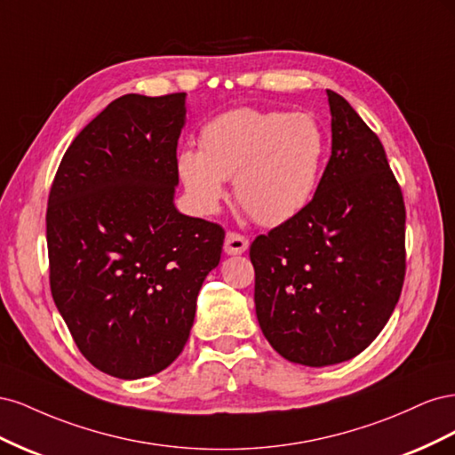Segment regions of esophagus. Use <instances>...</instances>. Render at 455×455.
<instances>
[{"mask_svg": "<svg viewBox=\"0 0 455 455\" xmlns=\"http://www.w3.org/2000/svg\"><path fill=\"white\" fill-rule=\"evenodd\" d=\"M246 249H249V241H246L243 235H239V233H233V231L228 233L226 241H224V252L228 256L243 254Z\"/></svg>", "mask_w": 455, "mask_h": 455, "instance_id": "34e87169", "label": "esophagus"}]
</instances>
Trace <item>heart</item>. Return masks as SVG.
Here are the masks:
<instances>
[{
	"mask_svg": "<svg viewBox=\"0 0 455 455\" xmlns=\"http://www.w3.org/2000/svg\"><path fill=\"white\" fill-rule=\"evenodd\" d=\"M201 149L186 146L176 172L201 212H214L226 180L243 209L281 226L307 209L326 157V132L313 114L235 108L204 123Z\"/></svg>",
	"mask_w": 455,
	"mask_h": 455,
	"instance_id": "b5f03b06",
	"label": "heart"
}]
</instances>
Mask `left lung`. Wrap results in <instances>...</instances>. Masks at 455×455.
Returning <instances> with one entry per match:
<instances>
[{"mask_svg": "<svg viewBox=\"0 0 455 455\" xmlns=\"http://www.w3.org/2000/svg\"><path fill=\"white\" fill-rule=\"evenodd\" d=\"M332 154L307 209L251 244L261 332L286 361L323 368L363 353L404 283V201L378 136L326 91Z\"/></svg>", "mask_w": 455, "mask_h": 455, "instance_id": "1", "label": "left lung"}]
</instances>
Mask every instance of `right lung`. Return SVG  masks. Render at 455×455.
<instances>
[{
  "instance_id": "1",
  "label": "right lung",
  "mask_w": 455,
  "mask_h": 455,
  "mask_svg": "<svg viewBox=\"0 0 455 455\" xmlns=\"http://www.w3.org/2000/svg\"><path fill=\"white\" fill-rule=\"evenodd\" d=\"M186 92L125 94L66 149L47 206L51 292L79 351L104 374L171 366L196 319L224 229L174 204Z\"/></svg>"
}]
</instances>
